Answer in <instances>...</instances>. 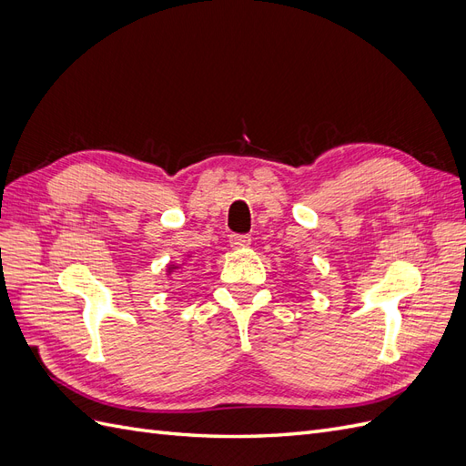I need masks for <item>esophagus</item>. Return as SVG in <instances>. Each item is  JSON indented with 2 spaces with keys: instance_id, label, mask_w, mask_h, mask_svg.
<instances>
[{
  "instance_id": "34e87169",
  "label": "esophagus",
  "mask_w": 466,
  "mask_h": 466,
  "mask_svg": "<svg viewBox=\"0 0 466 466\" xmlns=\"http://www.w3.org/2000/svg\"><path fill=\"white\" fill-rule=\"evenodd\" d=\"M229 245L233 248H245L250 245V237L248 235H231L229 237Z\"/></svg>"
}]
</instances>
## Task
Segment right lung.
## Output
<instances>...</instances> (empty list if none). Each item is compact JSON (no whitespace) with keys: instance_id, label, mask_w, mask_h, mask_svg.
Here are the masks:
<instances>
[{"instance_id":"1","label":"right lung","mask_w":466,"mask_h":466,"mask_svg":"<svg viewBox=\"0 0 466 466\" xmlns=\"http://www.w3.org/2000/svg\"><path fill=\"white\" fill-rule=\"evenodd\" d=\"M188 258H190V255H188ZM185 262H182V264H167V278H171L177 270H182V268H185Z\"/></svg>"}]
</instances>
